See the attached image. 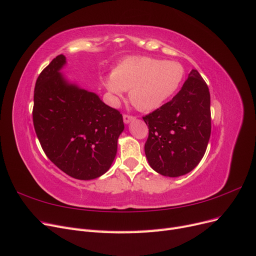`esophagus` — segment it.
Returning <instances> with one entry per match:
<instances>
[{
	"label": "esophagus",
	"instance_id": "34e87169",
	"mask_svg": "<svg viewBox=\"0 0 256 256\" xmlns=\"http://www.w3.org/2000/svg\"><path fill=\"white\" fill-rule=\"evenodd\" d=\"M122 118H124V122H125V124H129L131 120H134V116H132V115H128V114H124Z\"/></svg>",
	"mask_w": 256,
	"mask_h": 256
}]
</instances>
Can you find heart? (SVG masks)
<instances>
[{"instance_id":"obj_1","label":"heart","mask_w":256,"mask_h":256,"mask_svg":"<svg viewBox=\"0 0 256 256\" xmlns=\"http://www.w3.org/2000/svg\"><path fill=\"white\" fill-rule=\"evenodd\" d=\"M184 69L175 60L150 56H129L113 69L104 85L115 100L129 90L132 104L141 111H152L171 98L182 83Z\"/></svg>"}]
</instances>
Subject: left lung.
<instances>
[{
    "label": "left lung",
    "mask_w": 256,
    "mask_h": 256,
    "mask_svg": "<svg viewBox=\"0 0 256 256\" xmlns=\"http://www.w3.org/2000/svg\"><path fill=\"white\" fill-rule=\"evenodd\" d=\"M143 120L150 129L144 148L152 168L168 177L191 172L212 132L210 94L198 72L192 69L173 99Z\"/></svg>",
    "instance_id": "1"
}]
</instances>
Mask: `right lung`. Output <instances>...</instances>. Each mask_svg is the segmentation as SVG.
Instances as JSON below:
<instances>
[{"instance_id": "1", "label": "right lung", "mask_w": 256, "mask_h": 256, "mask_svg": "<svg viewBox=\"0 0 256 256\" xmlns=\"http://www.w3.org/2000/svg\"><path fill=\"white\" fill-rule=\"evenodd\" d=\"M66 58H53L37 78L33 122L47 157L67 175L90 180L113 164L122 116L95 92L69 82L60 74Z\"/></svg>"}]
</instances>
